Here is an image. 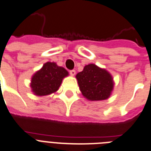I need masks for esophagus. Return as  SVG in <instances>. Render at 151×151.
I'll use <instances>...</instances> for the list:
<instances>
[{
	"label": "esophagus",
	"instance_id": "34e87169",
	"mask_svg": "<svg viewBox=\"0 0 151 151\" xmlns=\"http://www.w3.org/2000/svg\"><path fill=\"white\" fill-rule=\"evenodd\" d=\"M70 74L72 76V77H73V76L75 75L76 74V71L74 70H70Z\"/></svg>",
	"mask_w": 151,
	"mask_h": 151
}]
</instances>
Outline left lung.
Masks as SVG:
<instances>
[{"label":"left lung","instance_id":"left-lung-1","mask_svg":"<svg viewBox=\"0 0 151 151\" xmlns=\"http://www.w3.org/2000/svg\"><path fill=\"white\" fill-rule=\"evenodd\" d=\"M80 91L88 101H104L111 97L114 87V78L110 72L94 64L84 66L77 73Z\"/></svg>","mask_w":151,"mask_h":151}]
</instances>
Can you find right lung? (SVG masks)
I'll use <instances>...</instances> for the list:
<instances>
[{
	"label": "right lung",
	"instance_id": "1",
	"mask_svg": "<svg viewBox=\"0 0 151 151\" xmlns=\"http://www.w3.org/2000/svg\"><path fill=\"white\" fill-rule=\"evenodd\" d=\"M69 73L63 67L54 62H47L33 74L30 88L36 96H47L58 91L62 81Z\"/></svg>",
	"mask_w": 151,
	"mask_h": 151
}]
</instances>
